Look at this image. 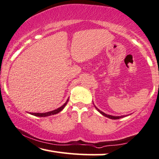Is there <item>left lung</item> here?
Listing matches in <instances>:
<instances>
[{
	"label": "left lung",
	"mask_w": 159,
	"mask_h": 159,
	"mask_svg": "<svg viewBox=\"0 0 159 159\" xmlns=\"http://www.w3.org/2000/svg\"><path fill=\"white\" fill-rule=\"evenodd\" d=\"M95 108H96V109L98 111L101 113V114H102V115H103L104 116H106V117H108V118H109V119H120V118H123V117H125V116H111V115H108V114H105V113H103V112H102L101 111H100L98 108H97L96 107H95Z\"/></svg>",
	"instance_id": "obj_1"
}]
</instances>
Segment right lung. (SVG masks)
<instances>
[{
	"mask_svg": "<svg viewBox=\"0 0 159 159\" xmlns=\"http://www.w3.org/2000/svg\"><path fill=\"white\" fill-rule=\"evenodd\" d=\"M69 100H67V101L65 103L64 105L62 106H61L60 108H57V109L56 110H53V111H49V112H46V113H31L32 115H34V116H40V117H45V116H51V115H53V114H58V113H59L61 111H62L64 109V108L65 107V106L66 105L67 103H68Z\"/></svg>",
	"mask_w": 159,
	"mask_h": 159,
	"instance_id": "add662e5",
	"label": "right lung"
}]
</instances>
